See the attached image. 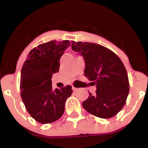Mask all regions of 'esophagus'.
<instances>
[{
    "label": "esophagus",
    "instance_id": "34e87169",
    "mask_svg": "<svg viewBox=\"0 0 148 148\" xmlns=\"http://www.w3.org/2000/svg\"><path fill=\"white\" fill-rule=\"evenodd\" d=\"M72 90H73V91H76L78 90V88H75V87H74V86H72Z\"/></svg>",
    "mask_w": 148,
    "mask_h": 148
}]
</instances>
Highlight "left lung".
Listing matches in <instances>:
<instances>
[{
    "label": "left lung",
    "instance_id": "1",
    "mask_svg": "<svg viewBox=\"0 0 148 148\" xmlns=\"http://www.w3.org/2000/svg\"><path fill=\"white\" fill-rule=\"evenodd\" d=\"M72 49L85 60V76L96 85L95 95L90 93L82 103L88 113L100 118H111L125 106L130 83L125 65L110 49L91 42L72 41Z\"/></svg>",
    "mask_w": 148,
    "mask_h": 148
}]
</instances>
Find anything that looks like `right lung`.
Returning a JSON list of instances; mask_svg holds the SVG:
<instances>
[{
    "instance_id": "obj_1",
    "label": "right lung",
    "mask_w": 148,
    "mask_h": 148,
    "mask_svg": "<svg viewBox=\"0 0 148 148\" xmlns=\"http://www.w3.org/2000/svg\"><path fill=\"white\" fill-rule=\"evenodd\" d=\"M69 40L42 44L32 49L22 67L20 90L27 111L38 123L49 124L62 116L64 104L72 94V86L52 88V75L58 72L60 59Z\"/></svg>"
}]
</instances>
